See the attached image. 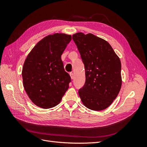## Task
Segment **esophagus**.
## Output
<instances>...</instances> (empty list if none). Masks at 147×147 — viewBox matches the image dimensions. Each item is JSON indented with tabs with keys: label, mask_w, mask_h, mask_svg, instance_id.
I'll return each mask as SVG.
<instances>
[{
	"label": "esophagus",
	"mask_w": 147,
	"mask_h": 147,
	"mask_svg": "<svg viewBox=\"0 0 147 147\" xmlns=\"http://www.w3.org/2000/svg\"><path fill=\"white\" fill-rule=\"evenodd\" d=\"M70 77H71V79H74V74H73V73H70Z\"/></svg>",
	"instance_id": "34e87169"
}]
</instances>
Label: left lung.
Masks as SVG:
<instances>
[{
    "label": "left lung",
    "mask_w": 147,
    "mask_h": 147,
    "mask_svg": "<svg viewBox=\"0 0 147 147\" xmlns=\"http://www.w3.org/2000/svg\"><path fill=\"white\" fill-rule=\"evenodd\" d=\"M85 68L86 82L78 91L83 105L100 111L112 104L121 90V64L110 44L91 33L72 35Z\"/></svg>",
    "instance_id": "left-lung-1"
}]
</instances>
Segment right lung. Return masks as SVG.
<instances>
[{"instance_id":"add662e5","label":"right lung","mask_w":147,"mask_h":147,"mask_svg":"<svg viewBox=\"0 0 147 147\" xmlns=\"http://www.w3.org/2000/svg\"><path fill=\"white\" fill-rule=\"evenodd\" d=\"M72 40L70 35L56 33L40 40L26 57L22 70L23 86L33 103L42 109L58 105L69 88L70 75L61 55Z\"/></svg>"}]
</instances>
